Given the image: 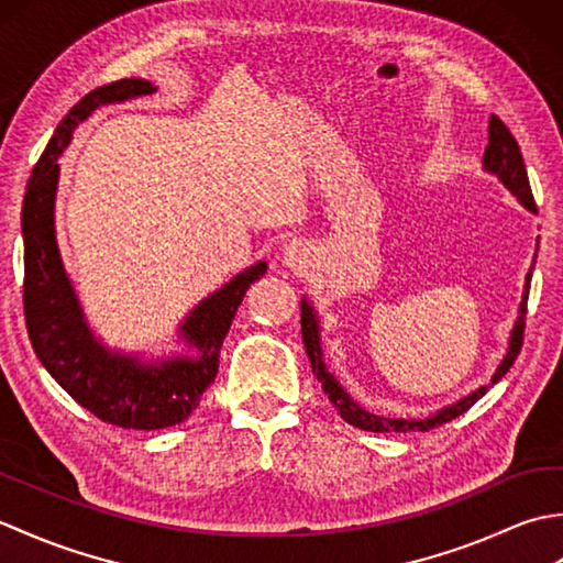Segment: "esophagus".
<instances>
[{
  "label": "esophagus",
  "mask_w": 563,
  "mask_h": 563,
  "mask_svg": "<svg viewBox=\"0 0 563 563\" xmlns=\"http://www.w3.org/2000/svg\"><path fill=\"white\" fill-rule=\"evenodd\" d=\"M307 246L302 242H292L288 249H285V263L292 268H302L307 263Z\"/></svg>",
  "instance_id": "1"
}]
</instances>
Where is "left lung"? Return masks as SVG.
I'll use <instances>...</instances> for the list:
<instances>
[{
  "label": "left lung",
  "mask_w": 563,
  "mask_h": 563,
  "mask_svg": "<svg viewBox=\"0 0 563 563\" xmlns=\"http://www.w3.org/2000/svg\"><path fill=\"white\" fill-rule=\"evenodd\" d=\"M484 169L486 172H494L500 181H504L512 194H516L525 208H530L532 212L537 210L534 206V198H532V188H530V178H528V169H525V162H522V154L518 147V140L512 137L510 130L506 128V123L500 121L498 115H492V121H488V145L484 152ZM530 280H532V268L528 273V280H525V292H522V302H520V317L516 321V329H512V336L508 343V353L504 357V363L498 365L496 375L492 377V385L504 377L508 369L516 363V357L522 349V336H525V314H528V295H530ZM302 339H305V349L309 355V363H312V369L317 379L321 382V387L329 394V401L333 404V409L341 413L343 421H349L351 426L361 428V430H373V433H411V430H430V428H438L442 423H450L452 418L462 416L464 411H470L472 406L476 404V399L484 397L486 387H482L479 391L470 394V397H464L462 401L448 406V409H442L440 413L426 418V421H404V418H385V416H375V413H367L365 409H361L349 394L343 391V387L339 385L329 369L321 363V349H319V327H317V317L312 312V307H309L302 300Z\"/></svg>",
  "instance_id": "obj_1"
}]
</instances>
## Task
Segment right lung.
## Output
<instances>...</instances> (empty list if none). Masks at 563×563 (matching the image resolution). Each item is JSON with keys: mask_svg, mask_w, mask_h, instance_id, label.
<instances>
[{"mask_svg": "<svg viewBox=\"0 0 563 563\" xmlns=\"http://www.w3.org/2000/svg\"><path fill=\"white\" fill-rule=\"evenodd\" d=\"M152 91L154 87L145 79H118L89 91L63 118L33 166L21 208L23 317L35 355L57 385L99 421L135 430H157L186 421L218 375L222 341L246 290L266 273V263H256L190 312L181 331L198 351L196 357L184 355L162 365H140L135 357L106 351L84 324L55 242L57 157L67 147L71 130L101 103Z\"/></svg>", "mask_w": 563, "mask_h": 563, "instance_id": "1", "label": "right lung"}]
</instances>
